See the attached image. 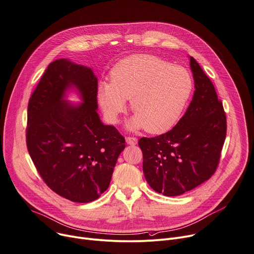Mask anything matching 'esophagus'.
<instances>
[{"label": "esophagus", "instance_id": "obj_1", "mask_svg": "<svg viewBox=\"0 0 254 254\" xmlns=\"http://www.w3.org/2000/svg\"><path fill=\"white\" fill-rule=\"evenodd\" d=\"M138 140L136 137H130V136H127L126 137V143L129 144V145H135L137 144Z\"/></svg>", "mask_w": 254, "mask_h": 254}]
</instances>
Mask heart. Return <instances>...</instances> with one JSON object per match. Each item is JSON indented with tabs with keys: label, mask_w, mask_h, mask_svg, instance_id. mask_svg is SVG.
Listing matches in <instances>:
<instances>
[{
	"label": "heart",
	"mask_w": 254,
	"mask_h": 254,
	"mask_svg": "<svg viewBox=\"0 0 254 254\" xmlns=\"http://www.w3.org/2000/svg\"><path fill=\"white\" fill-rule=\"evenodd\" d=\"M111 82L99 84L97 97L107 118L116 123L131 100L134 116L130 129L144 128L161 134L180 120L192 90L190 72L153 55L136 54L120 61L112 68Z\"/></svg>",
	"instance_id": "heart-1"
}]
</instances>
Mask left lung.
Returning <instances> with one entry per match:
<instances>
[{
    "label": "left lung",
    "instance_id": "8db88e82",
    "mask_svg": "<svg viewBox=\"0 0 254 254\" xmlns=\"http://www.w3.org/2000/svg\"><path fill=\"white\" fill-rule=\"evenodd\" d=\"M192 100L178 124L156 137L139 139L148 185L167 196L183 194L216 172L226 137L227 121L214 84L193 58Z\"/></svg>",
    "mask_w": 254,
    "mask_h": 254
}]
</instances>
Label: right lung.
<instances>
[{
	"label": "right lung",
	"mask_w": 254,
	"mask_h": 254,
	"mask_svg": "<svg viewBox=\"0 0 254 254\" xmlns=\"http://www.w3.org/2000/svg\"><path fill=\"white\" fill-rule=\"evenodd\" d=\"M74 86L83 104L63 98ZM98 78L90 67L68 60L52 62L28 104L26 143L44 183L76 202L97 200L109 188L125 138L97 113Z\"/></svg>",
	"instance_id": "add662e5"
}]
</instances>
